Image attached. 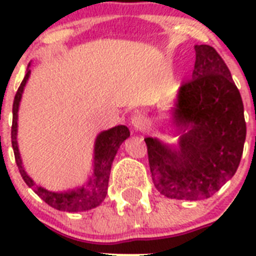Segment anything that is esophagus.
Masks as SVG:
<instances>
[{"instance_id":"esophagus-1","label":"esophagus","mask_w":256,"mask_h":256,"mask_svg":"<svg viewBox=\"0 0 256 256\" xmlns=\"http://www.w3.org/2000/svg\"><path fill=\"white\" fill-rule=\"evenodd\" d=\"M132 126L136 130H138V132H146L148 128V123L146 116L142 114H136L132 118Z\"/></svg>"}]
</instances>
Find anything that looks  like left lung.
Returning a JSON list of instances; mask_svg holds the SVG:
<instances>
[{
	"instance_id": "8db88e82",
	"label": "left lung",
	"mask_w": 256,
	"mask_h": 256,
	"mask_svg": "<svg viewBox=\"0 0 256 256\" xmlns=\"http://www.w3.org/2000/svg\"><path fill=\"white\" fill-rule=\"evenodd\" d=\"M192 79L178 92L174 120L190 126L180 151L144 138L151 178L166 198L202 200L214 195L238 168L246 138L244 104L216 48L196 44Z\"/></svg>"
}]
</instances>
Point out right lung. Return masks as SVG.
<instances>
[{
  "label": "right lung",
  "instance_id": "obj_1",
  "mask_svg": "<svg viewBox=\"0 0 256 256\" xmlns=\"http://www.w3.org/2000/svg\"><path fill=\"white\" fill-rule=\"evenodd\" d=\"M29 74H30V70L28 69L22 82L20 83L19 88H18L15 98H14L12 126H11V144H12L15 162H16L22 180L46 204L55 208V209L61 210V212H86V210L98 206L104 201V198H106V194H108V176H110L112 160H114L118 148H120V144H123L124 140L130 137V130L126 126H118L112 128V130L101 132L100 134L97 136L96 144H94L96 148H94V176L88 182L87 187H82V188H78L76 191L64 192V194L51 192L42 188V187H38L22 168L16 142L18 110H19V102L20 98H22V90H24L26 80H28Z\"/></svg>",
  "mask_w": 256,
  "mask_h": 256
}]
</instances>
